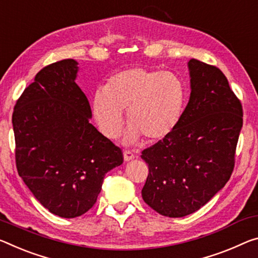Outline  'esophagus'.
Returning a JSON list of instances; mask_svg holds the SVG:
<instances>
[{
  "label": "esophagus",
  "mask_w": 258,
  "mask_h": 258,
  "mask_svg": "<svg viewBox=\"0 0 258 258\" xmlns=\"http://www.w3.org/2000/svg\"><path fill=\"white\" fill-rule=\"evenodd\" d=\"M134 157H136V155H134V153L132 150L130 149H125L124 150V158L125 161H131V159H133Z\"/></svg>",
  "instance_id": "obj_1"
}]
</instances>
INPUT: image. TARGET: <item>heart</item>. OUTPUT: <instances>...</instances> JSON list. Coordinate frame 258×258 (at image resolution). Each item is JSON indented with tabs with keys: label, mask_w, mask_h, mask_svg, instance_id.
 Instances as JSON below:
<instances>
[{
	"label": "heart",
	"mask_w": 258,
	"mask_h": 258,
	"mask_svg": "<svg viewBox=\"0 0 258 258\" xmlns=\"http://www.w3.org/2000/svg\"><path fill=\"white\" fill-rule=\"evenodd\" d=\"M185 105L182 81L171 72L132 68L110 78L105 89L93 96L92 109L99 128L105 137L119 136L124 113L132 126L131 139L148 141L166 138L180 120Z\"/></svg>",
	"instance_id": "b5f03b06"
}]
</instances>
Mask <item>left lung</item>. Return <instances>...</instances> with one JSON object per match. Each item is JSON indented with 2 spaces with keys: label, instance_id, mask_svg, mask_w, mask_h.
I'll return each mask as SVG.
<instances>
[{
  "label": "left lung",
  "instance_id": "left-lung-1",
  "mask_svg": "<svg viewBox=\"0 0 258 258\" xmlns=\"http://www.w3.org/2000/svg\"><path fill=\"white\" fill-rule=\"evenodd\" d=\"M190 97L169 136L142 150L149 173L142 199L159 215H190L228 181L242 127V104L215 65L191 58Z\"/></svg>",
  "mask_w": 258,
  "mask_h": 258
}]
</instances>
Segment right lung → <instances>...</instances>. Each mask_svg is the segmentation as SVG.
<instances>
[{"mask_svg":"<svg viewBox=\"0 0 258 258\" xmlns=\"http://www.w3.org/2000/svg\"><path fill=\"white\" fill-rule=\"evenodd\" d=\"M77 62L40 70L12 113L18 174L35 199L63 218L96 203L103 178L120 165L122 151L89 122L87 97L76 84Z\"/></svg>","mask_w":258,"mask_h":258,"instance_id":"right-lung-1","label":"right lung"}]
</instances>
